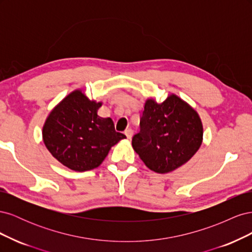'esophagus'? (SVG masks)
Returning a JSON list of instances; mask_svg holds the SVG:
<instances>
[{
    "mask_svg": "<svg viewBox=\"0 0 252 252\" xmlns=\"http://www.w3.org/2000/svg\"><path fill=\"white\" fill-rule=\"evenodd\" d=\"M124 133L127 136V139L130 140L132 138V135H133V130H132V129H127V130H125Z\"/></svg>",
    "mask_w": 252,
    "mask_h": 252,
    "instance_id": "esophagus-1",
    "label": "esophagus"
}]
</instances>
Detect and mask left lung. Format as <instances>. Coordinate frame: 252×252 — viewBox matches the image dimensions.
<instances>
[{"label": "left lung", "instance_id": "8db88e82", "mask_svg": "<svg viewBox=\"0 0 252 252\" xmlns=\"http://www.w3.org/2000/svg\"><path fill=\"white\" fill-rule=\"evenodd\" d=\"M202 140L199 114L172 94L162 104L147 100L132 147L149 169L167 173L188 162L199 150Z\"/></svg>", "mask_w": 252, "mask_h": 252}]
</instances>
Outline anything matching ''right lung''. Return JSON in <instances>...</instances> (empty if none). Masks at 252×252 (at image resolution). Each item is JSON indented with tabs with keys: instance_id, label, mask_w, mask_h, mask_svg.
<instances>
[{
	"instance_id": "obj_1",
	"label": "right lung",
	"mask_w": 252,
	"mask_h": 252,
	"mask_svg": "<svg viewBox=\"0 0 252 252\" xmlns=\"http://www.w3.org/2000/svg\"><path fill=\"white\" fill-rule=\"evenodd\" d=\"M101 103L80 90L67 95L53 109L43 127V140L60 163L75 171L100 166L110 148L125 134L117 132L110 118L97 116Z\"/></svg>"
}]
</instances>
